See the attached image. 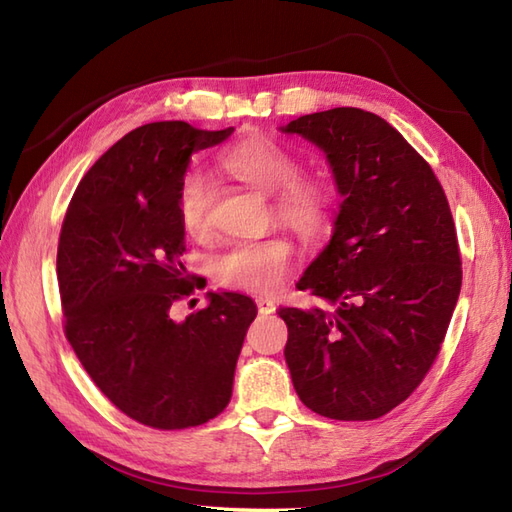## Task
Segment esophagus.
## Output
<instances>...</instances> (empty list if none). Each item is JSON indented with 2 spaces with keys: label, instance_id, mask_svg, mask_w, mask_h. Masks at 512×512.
<instances>
[{
  "label": "esophagus",
  "instance_id": "1",
  "mask_svg": "<svg viewBox=\"0 0 512 512\" xmlns=\"http://www.w3.org/2000/svg\"><path fill=\"white\" fill-rule=\"evenodd\" d=\"M255 303H257V310H259V314H273V312H275V301H273V299H268V297H257V299H255Z\"/></svg>",
  "mask_w": 512,
  "mask_h": 512
}]
</instances>
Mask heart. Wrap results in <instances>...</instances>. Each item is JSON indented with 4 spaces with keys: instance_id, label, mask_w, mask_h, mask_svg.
Here are the masks:
<instances>
[{
    "instance_id": "b5f03b06",
    "label": "heart",
    "mask_w": 512,
    "mask_h": 512,
    "mask_svg": "<svg viewBox=\"0 0 512 512\" xmlns=\"http://www.w3.org/2000/svg\"><path fill=\"white\" fill-rule=\"evenodd\" d=\"M226 176L262 193H273L275 222L303 239L328 231L334 211V191L323 176L301 173L295 151L268 136H250L222 151L217 158ZM176 211L182 231L193 239L213 235V182L204 171L184 173ZM292 266V246L284 237L242 239L217 253L211 273L224 288L273 292L284 284Z\"/></svg>"
}]
</instances>
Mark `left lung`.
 <instances>
[{"instance_id":"obj_1","label":"left lung","mask_w":512,"mask_h":512,"mask_svg":"<svg viewBox=\"0 0 512 512\" xmlns=\"http://www.w3.org/2000/svg\"><path fill=\"white\" fill-rule=\"evenodd\" d=\"M343 195L330 244L297 288L332 310L279 308L303 405L332 420H376L405 402L447 334L462 259L436 173L385 118L358 107L299 116Z\"/></svg>"}]
</instances>
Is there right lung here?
Returning <instances> with one entry per match:
<instances>
[{"instance_id": "right-lung-1", "label": "right lung", "mask_w": 512, "mask_h": 512, "mask_svg": "<svg viewBox=\"0 0 512 512\" xmlns=\"http://www.w3.org/2000/svg\"><path fill=\"white\" fill-rule=\"evenodd\" d=\"M233 127L204 132L182 121L136 127L94 162L63 217L57 279L63 332L94 385L151 429L198 427L220 416L255 301L209 292L184 321L171 306L200 281L182 264L178 184L193 151Z\"/></svg>"}]
</instances>
